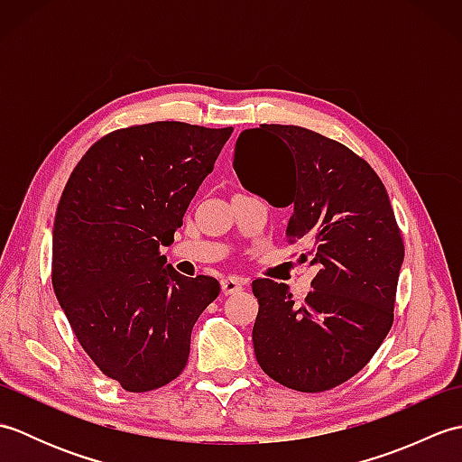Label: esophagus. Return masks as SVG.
<instances>
[{
  "mask_svg": "<svg viewBox=\"0 0 462 462\" xmlns=\"http://www.w3.org/2000/svg\"><path fill=\"white\" fill-rule=\"evenodd\" d=\"M220 286H222V291H224V296H230V293H238V291H242V288L246 286V280H242V278H224L222 282H220Z\"/></svg>",
  "mask_w": 462,
  "mask_h": 462,
  "instance_id": "obj_1",
  "label": "esophagus"
}]
</instances>
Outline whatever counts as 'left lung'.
<instances>
[{
	"mask_svg": "<svg viewBox=\"0 0 462 462\" xmlns=\"http://www.w3.org/2000/svg\"><path fill=\"white\" fill-rule=\"evenodd\" d=\"M234 171L246 190L290 208L288 242L318 270L296 306L286 283H252V329L263 373L319 393L367 365L393 323L403 240L389 194L371 166L337 141L296 125L242 131Z\"/></svg>",
	"mask_w": 462,
	"mask_h": 462,
	"instance_id": "8db88e82",
	"label": "left lung"
}]
</instances>
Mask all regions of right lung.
<instances>
[{
	"instance_id": "1",
	"label": "right lung",
	"mask_w": 462,
	"mask_h": 462,
	"mask_svg": "<svg viewBox=\"0 0 462 462\" xmlns=\"http://www.w3.org/2000/svg\"><path fill=\"white\" fill-rule=\"evenodd\" d=\"M228 129L161 121L97 141L75 166L53 224V290L77 339L106 377L133 393L182 373L190 333L218 298L161 256Z\"/></svg>"
}]
</instances>
